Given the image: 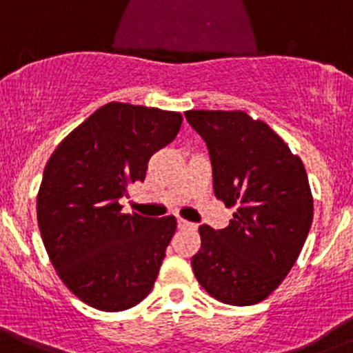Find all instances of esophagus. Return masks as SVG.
<instances>
[{
    "label": "esophagus",
    "mask_w": 353,
    "mask_h": 353,
    "mask_svg": "<svg viewBox=\"0 0 353 353\" xmlns=\"http://www.w3.org/2000/svg\"><path fill=\"white\" fill-rule=\"evenodd\" d=\"M177 227H179V229H196V225H194V223L188 222V220H184V219H177Z\"/></svg>",
    "instance_id": "1"
}]
</instances>
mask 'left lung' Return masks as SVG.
Returning <instances> with one entry per match:
<instances>
[{
	"label": "left lung",
	"mask_w": 353,
	"mask_h": 353,
	"mask_svg": "<svg viewBox=\"0 0 353 353\" xmlns=\"http://www.w3.org/2000/svg\"><path fill=\"white\" fill-rule=\"evenodd\" d=\"M184 116L208 148L215 196L236 206L225 229L199 227L194 276L220 302H261L290 272L311 229L304 163L268 124L243 110Z\"/></svg>",
	"instance_id": "obj_1"
}]
</instances>
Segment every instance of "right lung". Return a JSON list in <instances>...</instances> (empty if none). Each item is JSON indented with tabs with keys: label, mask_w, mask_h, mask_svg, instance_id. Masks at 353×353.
Returning <instances> with one entry per match:
<instances>
[{
	"label": "right lung",
	"mask_w": 353,
	"mask_h": 353,
	"mask_svg": "<svg viewBox=\"0 0 353 353\" xmlns=\"http://www.w3.org/2000/svg\"><path fill=\"white\" fill-rule=\"evenodd\" d=\"M183 116L110 102L71 131L49 159L37 196L42 243L59 279L99 311H124L150 294L176 219L121 213L128 184L179 133Z\"/></svg>",
	"instance_id": "obj_1"
}]
</instances>
